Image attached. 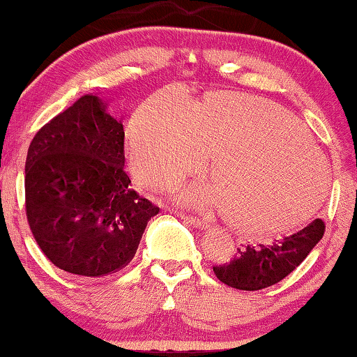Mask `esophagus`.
<instances>
[{"mask_svg": "<svg viewBox=\"0 0 357 357\" xmlns=\"http://www.w3.org/2000/svg\"><path fill=\"white\" fill-rule=\"evenodd\" d=\"M179 217H181V219H183L184 222L190 223V225L197 227V228H204V227H208V223L204 222L203 219H200V217H197V215H190V214H179Z\"/></svg>", "mask_w": 357, "mask_h": 357, "instance_id": "1", "label": "esophagus"}]
</instances>
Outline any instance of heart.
Listing matches in <instances>:
<instances>
[{"mask_svg":"<svg viewBox=\"0 0 357 357\" xmlns=\"http://www.w3.org/2000/svg\"><path fill=\"white\" fill-rule=\"evenodd\" d=\"M132 151L140 176L173 185L209 154L214 181L185 198L225 209L231 225L255 234L304 222L328 189V162L291 113L268 99L214 93L190 104L162 91L138 107Z\"/></svg>","mask_w":357,"mask_h":357,"instance_id":"1","label":"heart"}]
</instances>
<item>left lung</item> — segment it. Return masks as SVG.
I'll return each instance as SVG.
<instances>
[{
  "instance_id": "1",
  "label": "left lung",
  "mask_w": 357,
  "mask_h": 357,
  "mask_svg": "<svg viewBox=\"0 0 357 357\" xmlns=\"http://www.w3.org/2000/svg\"><path fill=\"white\" fill-rule=\"evenodd\" d=\"M324 229V222L315 219L299 231L273 244L238 249L231 261L213 266V271L222 283L236 289L257 291L273 287L304 261L318 241H321Z\"/></svg>"
}]
</instances>
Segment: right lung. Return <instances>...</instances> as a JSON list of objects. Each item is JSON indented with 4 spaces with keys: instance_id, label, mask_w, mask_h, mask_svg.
Listing matches in <instances>:
<instances>
[{
    "instance_id": "1",
    "label": "right lung",
    "mask_w": 357,
    "mask_h": 357,
    "mask_svg": "<svg viewBox=\"0 0 357 357\" xmlns=\"http://www.w3.org/2000/svg\"><path fill=\"white\" fill-rule=\"evenodd\" d=\"M124 129L98 96H82L28 148L25 209L44 255L66 273L100 277L134 258L159 206L130 187Z\"/></svg>"
}]
</instances>
